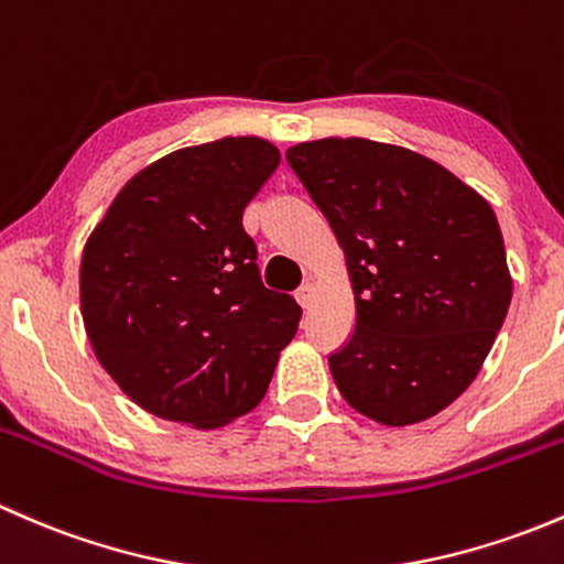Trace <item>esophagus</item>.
<instances>
[{
    "mask_svg": "<svg viewBox=\"0 0 564 564\" xmlns=\"http://www.w3.org/2000/svg\"><path fill=\"white\" fill-rule=\"evenodd\" d=\"M314 297H316V289L311 286V283H305V286H300L297 292H294V300H297V303L303 305V308H311Z\"/></svg>",
    "mask_w": 564,
    "mask_h": 564,
    "instance_id": "1",
    "label": "esophagus"
}]
</instances>
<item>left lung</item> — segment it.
Masks as SVG:
<instances>
[{"label":"left lung","mask_w":564,"mask_h":564,"mask_svg":"<svg viewBox=\"0 0 564 564\" xmlns=\"http://www.w3.org/2000/svg\"><path fill=\"white\" fill-rule=\"evenodd\" d=\"M344 250L355 333L329 355L351 409L412 425L475 382L513 278L491 204L431 158L368 139L286 152Z\"/></svg>","instance_id":"1"}]
</instances>
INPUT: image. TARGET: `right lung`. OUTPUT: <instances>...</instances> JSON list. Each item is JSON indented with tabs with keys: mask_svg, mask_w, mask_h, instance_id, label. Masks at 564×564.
I'll return each instance as SVG.
<instances>
[{
	"mask_svg": "<svg viewBox=\"0 0 564 564\" xmlns=\"http://www.w3.org/2000/svg\"><path fill=\"white\" fill-rule=\"evenodd\" d=\"M278 163L256 135L176 150L117 193L84 246L89 344L155 417L220 429L250 412L297 333L303 311L261 283L242 229Z\"/></svg>",
	"mask_w": 564,
	"mask_h": 564,
	"instance_id": "obj_1",
	"label": "right lung"
}]
</instances>
